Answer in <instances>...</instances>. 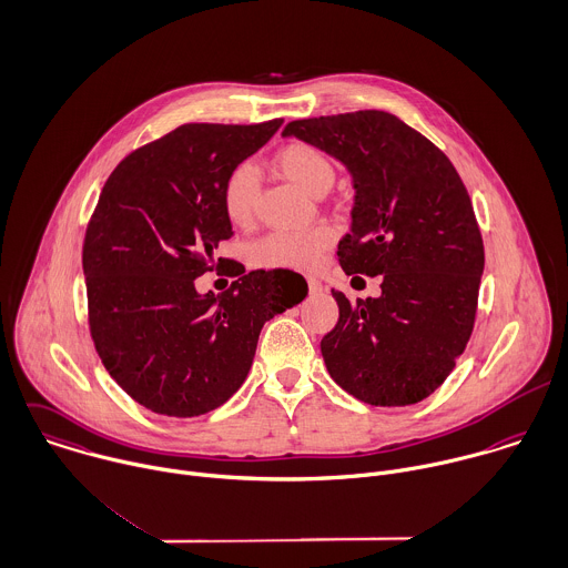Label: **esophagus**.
Here are the masks:
<instances>
[{"label":"esophagus","mask_w":568,"mask_h":568,"mask_svg":"<svg viewBox=\"0 0 568 568\" xmlns=\"http://www.w3.org/2000/svg\"><path fill=\"white\" fill-rule=\"evenodd\" d=\"M306 282H308V291H311V293L322 291V282H320L317 277H306Z\"/></svg>","instance_id":"esophagus-1"}]
</instances>
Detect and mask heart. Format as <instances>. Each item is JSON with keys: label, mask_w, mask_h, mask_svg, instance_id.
I'll use <instances>...</instances> for the list:
<instances>
[{"label": "heart", "mask_w": 568, "mask_h": 568, "mask_svg": "<svg viewBox=\"0 0 568 568\" xmlns=\"http://www.w3.org/2000/svg\"><path fill=\"white\" fill-rule=\"evenodd\" d=\"M275 170L311 193L328 190L335 181V168L331 159L308 143H288L275 159ZM257 172L248 163L235 165L220 191L222 209L226 217L237 224H251L257 204ZM335 242V231L328 224H320L306 231H273L251 246V262L260 268H286V271H308L313 268L322 253Z\"/></svg>", "instance_id": "1"}]
</instances>
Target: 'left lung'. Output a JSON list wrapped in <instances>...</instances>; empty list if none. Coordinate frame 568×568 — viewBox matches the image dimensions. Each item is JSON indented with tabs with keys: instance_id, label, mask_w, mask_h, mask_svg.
Instances as JSON below:
<instances>
[{
	"instance_id": "8db88e82",
	"label": "left lung",
	"mask_w": 568,
	"mask_h": 568,
	"mask_svg": "<svg viewBox=\"0 0 568 568\" xmlns=\"http://www.w3.org/2000/svg\"><path fill=\"white\" fill-rule=\"evenodd\" d=\"M297 136L353 174V229L339 242L348 275H381L355 304L333 288L337 326L322 339L331 377L371 405L427 398L456 366L476 320L483 235L452 161L389 112L291 121Z\"/></svg>"
}]
</instances>
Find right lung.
Returning a JSON list of instances; mask_svg holds the SVG:
<instances>
[{
    "label": "right lung",
    "mask_w": 568,
    "mask_h": 568,
    "mask_svg": "<svg viewBox=\"0 0 568 568\" xmlns=\"http://www.w3.org/2000/svg\"><path fill=\"white\" fill-rule=\"evenodd\" d=\"M187 123L128 154L99 195L83 240L88 322L110 373L143 407L190 418L229 400L251 371L262 326L300 304L306 280L213 255L233 235L226 174L282 125ZM239 278L215 298L192 282Z\"/></svg>",
    "instance_id": "1"
}]
</instances>
